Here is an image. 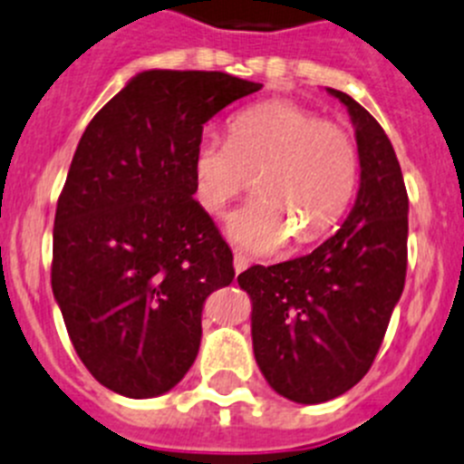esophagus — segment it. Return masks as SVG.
I'll return each mask as SVG.
<instances>
[{"instance_id":"obj_1","label":"esophagus","mask_w":464,"mask_h":464,"mask_svg":"<svg viewBox=\"0 0 464 464\" xmlns=\"http://www.w3.org/2000/svg\"><path fill=\"white\" fill-rule=\"evenodd\" d=\"M246 267H249V261L245 256H240V254H236V258H233V270H236V275L245 272Z\"/></svg>"}]
</instances>
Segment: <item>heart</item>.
<instances>
[{
    "instance_id": "1",
    "label": "heart",
    "mask_w": 464,
    "mask_h": 464,
    "mask_svg": "<svg viewBox=\"0 0 464 464\" xmlns=\"http://www.w3.org/2000/svg\"><path fill=\"white\" fill-rule=\"evenodd\" d=\"M192 173L198 206L210 215H222L254 176L258 198L233 212L227 233L246 252L272 254L295 236L318 240L343 218L359 153L341 125L293 101H266L233 116L228 141L203 137Z\"/></svg>"
}]
</instances>
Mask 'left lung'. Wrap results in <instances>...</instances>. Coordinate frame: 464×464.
I'll use <instances>...</instances> for the list:
<instances>
[{
	"mask_svg": "<svg viewBox=\"0 0 464 464\" xmlns=\"http://www.w3.org/2000/svg\"><path fill=\"white\" fill-rule=\"evenodd\" d=\"M359 189L343 227L306 256L237 276L252 300L258 369L279 396L302 405L353 389L382 345L408 270V192L393 146L348 93Z\"/></svg>",
	"mask_w": 464,
	"mask_h": 464,
	"instance_id": "8db88e82",
	"label": "left lung"
}]
</instances>
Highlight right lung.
Returning a JSON list of instances; mask_svg holds the SVG:
<instances>
[{
    "instance_id": "add662e5",
    "label": "right lung",
    "mask_w": 464,
    "mask_h": 464,
    "mask_svg": "<svg viewBox=\"0 0 464 464\" xmlns=\"http://www.w3.org/2000/svg\"><path fill=\"white\" fill-rule=\"evenodd\" d=\"M263 84L218 71H144L91 119L56 203L52 293L89 373L162 396L194 363L203 302L236 276L194 198L203 123Z\"/></svg>"
}]
</instances>
